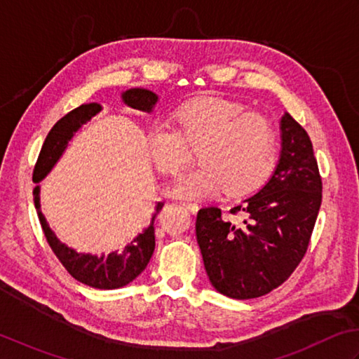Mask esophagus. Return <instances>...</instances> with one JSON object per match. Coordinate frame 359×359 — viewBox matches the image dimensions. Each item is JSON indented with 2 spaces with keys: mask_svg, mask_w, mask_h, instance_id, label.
Here are the masks:
<instances>
[{
  "mask_svg": "<svg viewBox=\"0 0 359 359\" xmlns=\"http://www.w3.org/2000/svg\"><path fill=\"white\" fill-rule=\"evenodd\" d=\"M182 206H184L186 209H189L190 212H192V214H196V212H198V204H196V203H187V201H184V203H182Z\"/></svg>",
  "mask_w": 359,
  "mask_h": 359,
  "instance_id": "obj_1",
  "label": "esophagus"
}]
</instances>
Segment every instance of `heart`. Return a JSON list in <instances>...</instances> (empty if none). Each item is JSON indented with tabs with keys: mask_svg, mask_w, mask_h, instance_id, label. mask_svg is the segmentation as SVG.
Here are the masks:
<instances>
[{
	"mask_svg": "<svg viewBox=\"0 0 359 359\" xmlns=\"http://www.w3.org/2000/svg\"><path fill=\"white\" fill-rule=\"evenodd\" d=\"M246 111L240 102L201 97L175 111L177 128L164 122L145 135L149 155L161 173L175 175L196 147L200 165L173 181L169 192L177 198H203L224 186L229 195L260 189L279 159V133L273 122Z\"/></svg>",
	"mask_w": 359,
	"mask_h": 359,
	"instance_id": "1",
	"label": "heart"
}]
</instances>
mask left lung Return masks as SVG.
Instances as JSON below:
<instances>
[{"label": "left lung", "instance_id": "left-lung-1", "mask_svg": "<svg viewBox=\"0 0 359 359\" xmlns=\"http://www.w3.org/2000/svg\"><path fill=\"white\" fill-rule=\"evenodd\" d=\"M282 149L271 178L231 214L208 206L198 210L196 241L210 283L232 299H254L279 287L304 259L323 201V181L306 131L285 113Z\"/></svg>", "mask_w": 359, "mask_h": 359}]
</instances>
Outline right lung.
Listing matches in <instances>:
<instances>
[{
	"label": "right lung",
	"instance_id": "obj_1",
	"mask_svg": "<svg viewBox=\"0 0 359 359\" xmlns=\"http://www.w3.org/2000/svg\"><path fill=\"white\" fill-rule=\"evenodd\" d=\"M121 97L127 107L144 113H151L158 102L156 94L150 90H145V88H131V90L123 91ZM100 111L102 105L97 102L83 104L72 109L68 114H65L50 128L34 167L32 181L36 184L34 187V204L50 250L62 262V265L67 268V271L76 280L88 285V287L99 290H116L133 282L147 268L153 251H155V226H153V223H155V218L159 214V210L163 209L164 203H158L155 206L149 228L137 233L127 246H123L121 252L113 251L108 255L77 252L68 245L62 243L54 231L49 228L46 218L40 209V181L45 180L49 172L54 169V165L62 158L69 141L74 137L77 131Z\"/></svg>",
	"mask_w": 359,
	"mask_h": 359
}]
</instances>
